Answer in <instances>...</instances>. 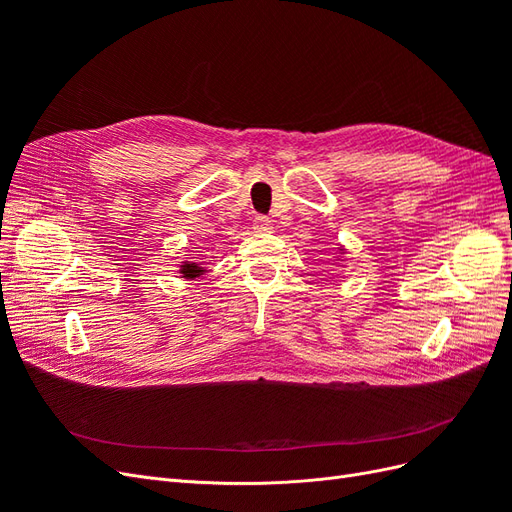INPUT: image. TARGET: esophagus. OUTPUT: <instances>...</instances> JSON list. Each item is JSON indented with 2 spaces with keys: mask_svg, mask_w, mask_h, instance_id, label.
I'll use <instances>...</instances> for the list:
<instances>
[{
  "mask_svg": "<svg viewBox=\"0 0 512 512\" xmlns=\"http://www.w3.org/2000/svg\"><path fill=\"white\" fill-rule=\"evenodd\" d=\"M252 226H254V230H256V232H271V228H273L271 220H269V218H265V215H256L254 222H252Z\"/></svg>",
  "mask_w": 512,
  "mask_h": 512,
  "instance_id": "1",
  "label": "esophagus"
}]
</instances>
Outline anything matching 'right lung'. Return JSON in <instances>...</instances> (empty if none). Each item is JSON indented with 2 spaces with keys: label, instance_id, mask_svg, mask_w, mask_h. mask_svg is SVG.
I'll return each mask as SVG.
<instances>
[{
  "label": "right lung",
  "instance_id": "1",
  "mask_svg": "<svg viewBox=\"0 0 512 512\" xmlns=\"http://www.w3.org/2000/svg\"><path fill=\"white\" fill-rule=\"evenodd\" d=\"M181 273H183V277H196V275H200L203 271H200V267H196V262H192V265H181Z\"/></svg>",
  "mask_w": 512,
  "mask_h": 512
}]
</instances>
